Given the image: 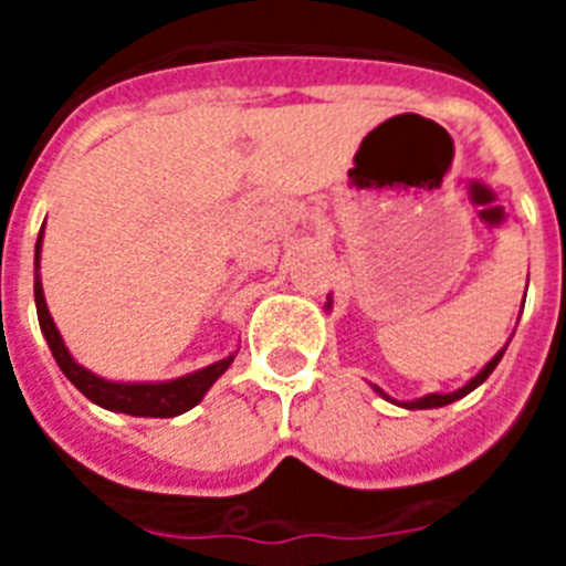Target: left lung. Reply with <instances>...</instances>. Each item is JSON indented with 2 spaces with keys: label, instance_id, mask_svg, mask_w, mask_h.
<instances>
[{
  "label": "left lung",
  "instance_id": "8db88e82",
  "mask_svg": "<svg viewBox=\"0 0 566 566\" xmlns=\"http://www.w3.org/2000/svg\"><path fill=\"white\" fill-rule=\"evenodd\" d=\"M328 306H332V303H328ZM504 348H507V345H504ZM504 348H502V352L496 354V357L490 359V363L484 365L482 371H479L476 377L470 379V382L464 385V388H459V391H453V394H428V397H422V399H413V402H397V405H402V408H411V411H417V408H419V411H422V408H442V405H451V402H457V399L468 397V394L473 391V388H479V385H482L484 379H488L490 374H493V368H496V365H499V359L504 357ZM374 391H377V394H382V397L388 399V394H385L382 388H377V385H374ZM391 402H394V399H391Z\"/></svg>",
  "mask_w": 566,
  "mask_h": 566
}]
</instances>
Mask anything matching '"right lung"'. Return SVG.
Instances as JSON below:
<instances>
[{
    "mask_svg": "<svg viewBox=\"0 0 566 566\" xmlns=\"http://www.w3.org/2000/svg\"><path fill=\"white\" fill-rule=\"evenodd\" d=\"M39 252H42V232H39L36 240V280H33L39 326H42L44 339H48L50 352L56 357L62 374L76 385L90 402L102 405L107 411L129 413V417H178V413H187L189 408L201 402L203 394L214 385V379L221 377L229 365H232L234 357L218 359V363L207 365L201 371L169 379V382H109V379L90 374L87 368H82L76 359L70 357V352L64 348L62 334H59L56 323L50 317L48 303H44L42 280H39Z\"/></svg>",
    "mask_w": 566,
    "mask_h": 566,
    "instance_id": "add662e5",
    "label": "right lung"
}]
</instances>
